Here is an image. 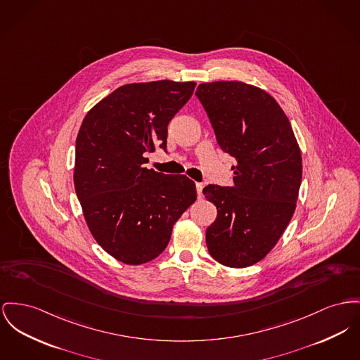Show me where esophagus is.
Listing matches in <instances>:
<instances>
[{"mask_svg": "<svg viewBox=\"0 0 360 360\" xmlns=\"http://www.w3.org/2000/svg\"><path fill=\"white\" fill-rule=\"evenodd\" d=\"M195 189H197V194H198V197H201V195H202L204 185H202V184H195Z\"/></svg>", "mask_w": 360, "mask_h": 360, "instance_id": "34e87169", "label": "esophagus"}]
</instances>
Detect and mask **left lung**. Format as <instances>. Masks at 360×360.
I'll return each instance as SVG.
<instances>
[{"instance_id": "obj_1", "label": "left lung", "mask_w": 360, "mask_h": 360, "mask_svg": "<svg viewBox=\"0 0 360 360\" xmlns=\"http://www.w3.org/2000/svg\"><path fill=\"white\" fill-rule=\"evenodd\" d=\"M217 143L236 160L233 188L208 185L217 210L207 248L224 266L261 261L285 231L302 182V155L290 120L266 91L243 82L198 85Z\"/></svg>"}]
</instances>
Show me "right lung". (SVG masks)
Returning <instances> with one entry per match:
<instances>
[{
	"instance_id": "obj_1",
	"label": "right lung",
	"mask_w": 360,
	"mask_h": 360,
	"mask_svg": "<svg viewBox=\"0 0 360 360\" xmlns=\"http://www.w3.org/2000/svg\"><path fill=\"white\" fill-rule=\"evenodd\" d=\"M194 82L159 80L117 88L92 107L76 139L73 182L88 230L127 265L163 253L172 227L197 198L186 175L147 169L166 149L167 127L191 99Z\"/></svg>"
}]
</instances>
